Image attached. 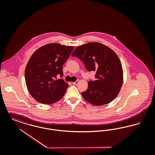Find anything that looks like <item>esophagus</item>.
I'll list each match as a JSON object with an SVG mask.
<instances>
[{"label":"esophagus","mask_w":155,"mask_h":155,"mask_svg":"<svg viewBox=\"0 0 155 155\" xmlns=\"http://www.w3.org/2000/svg\"><path fill=\"white\" fill-rule=\"evenodd\" d=\"M78 82H79V81H75V82H72V84H73V85H77V84L78 83Z\"/></svg>","instance_id":"1"}]
</instances>
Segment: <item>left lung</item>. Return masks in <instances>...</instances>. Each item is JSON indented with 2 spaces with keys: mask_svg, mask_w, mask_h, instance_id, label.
Wrapping results in <instances>:
<instances>
[{
  "mask_svg": "<svg viewBox=\"0 0 155 155\" xmlns=\"http://www.w3.org/2000/svg\"><path fill=\"white\" fill-rule=\"evenodd\" d=\"M81 60L87 70L95 71V80L88 82V89L81 93L84 99L95 106L110 103L118 95L123 82V71L116 53L99 42L77 47L71 54Z\"/></svg>",
  "mask_w": 155,
  "mask_h": 155,
  "instance_id": "left-lung-1",
  "label": "left lung"
}]
</instances>
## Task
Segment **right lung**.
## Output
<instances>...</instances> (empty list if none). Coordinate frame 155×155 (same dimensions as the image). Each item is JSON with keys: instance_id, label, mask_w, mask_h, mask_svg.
<instances>
[{"instance_id": "1", "label": "right lung", "mask_w": 155, "mask_h": 155, "mask_svg": "<svg viewBox=\"0 0 155 155\" xmlns=\"http://www.w3.org/2000/svg\"><path fill=\"white\" fill-rule=\"evenodd\" d=\"M74 46L49 44L38 49L31 56L25 70L27 89L39 103L50 104L60 101L68 87L62 77L63 65Z\"/></svg>"}]
</instances>
